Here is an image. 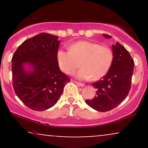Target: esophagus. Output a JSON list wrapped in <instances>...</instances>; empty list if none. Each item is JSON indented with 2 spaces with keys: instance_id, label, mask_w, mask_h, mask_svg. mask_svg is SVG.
<instances>
[{
  "instance_id": "esophagus-1",
  "label": "esophagus",
  "mask_w": 148,
  "mask_h": 148,
  "mask_svg": "<svg viewBox=\"0 0 148 148\" xmlns=\"http://www.w3.org/2000/svg\"><path fill=\"white\" fill-rule=\"evenodd\" d=\"M75 84L77 85L78 86H80V87H84L85 85L84 84H81V83H79V82H77V81H75Z\"/></svg>"
}]
</instances>
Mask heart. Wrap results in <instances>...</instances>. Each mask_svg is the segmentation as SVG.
<instances>
[{"label":"heart","instance_id":"heart-1","mask_svg":"<svg viewBox=\"0 0 148 148\" xmlns=\"http://www.w3.org/2000/svg\"><path fill=\"white\" fill-rule=\"evenodd\" d=\"M59 67L71 74L80 66L82 68L75 73L78 79L99 80L109 70L113 61V53L109 47L90 41H79L69 46V50L60 49L57 52Z\"/></svg>","mask_w":148,"mask_h":148}]
</instances>
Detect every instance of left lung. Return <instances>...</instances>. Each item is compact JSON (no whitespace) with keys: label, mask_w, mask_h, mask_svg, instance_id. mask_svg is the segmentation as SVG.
Masks as SVG:
<instances>
[{"label":"left lung","mask_w":148,"mask_h":148,"mask_svg":"<svg viewBox=\"0 0 148 148\" xmlns=\"http://www.w3.org/2000/svg\"><path fill=\"white\" fill-rule=\"evenodd\" d=\"M103 37H112L103 34ZM113 61L107 74L100 81L93 83L97 90L94 99L86 101L89 106L99 112L112 110L125 99L130 90L134 62L127 49L117 42L112 45Z\"/></svg>","instance_id":"left-lung-1"}]
</instances>
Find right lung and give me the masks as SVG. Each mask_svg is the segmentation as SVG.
<instances>
[{
    "label": "right lung",
    "mask_w": 148,
    "mask_h": 148,
    "mask_svg": "<svg viewBox=\"0 0 148 148\" xmlns=\"http://www.w3.org/2000/svg\"><path fill=\"white\" fill-rule=\"evenodd\" d=\"M58 37L41 33L28 39L12 59L13 87L23 103L34 111L49 109L57 103L70 81L59 68Z\"/></svg>",
    "instance_id": "right-lung-1"
}]
</instances>
